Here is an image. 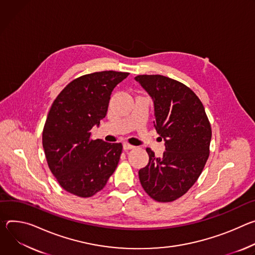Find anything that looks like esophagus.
I'll list each match as a JSON object with an SVG mask.
<instances>
[{"label": "esophagus", "instance_id": "1", "mask_svg": "<svg viewBox=\"0 0 255 255\" xmlns=\"http://www.w3.org/2000/svg\"><path fill=\"white\" fill-rule=\"evenodd\" d=\"M133 148H134V147H133L132 145L128 144V143H125V144H124V150H126V151L131 150V149H133Z\"/></svg>", "mask_w": 255, "mask_h": 255}]
</instances>
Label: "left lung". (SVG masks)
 Masks as SVG:
<instances>
[{
	"instance_id": "left-lung-1",
	"label": "left lung",
	"mask_w": 255,
	"mask_h": 255,
	"mask_svg": "<svg viewBox=\"0 0 255 255\" xmlns=\"http://www.w3.org/2000/svg\"><path fill=\"white\" fill-rule=\"evenodd\" d=\"M134 79L154 101V126L166 147L162 157L146 149L149 163L138 171L139 182L156 202L170 203L202 174L210 155L211 124L202 101L184 84L161 75Z\"/></svg>"
}]
</instances>
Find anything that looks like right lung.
<instances>
[{
	"label": "right lung",
	"mask_w": 255,
	"mask_h": 255,
	"mask_svg": "<svg viewBox=\"0 0 255 255\" xmlns=\"http://www.w3.org/2000/svg\"><path fill=\"white\" fill-rule=\"evenodd\" d=\"M129 73L103 71L81 76L62 90L49 109L42 146L51 173L68 192L90 197L116 171L122 143L91 138V128L105 118L110 95Z\"/></svg>",
	"instance_id": "obj_1"
}]
</instances>
